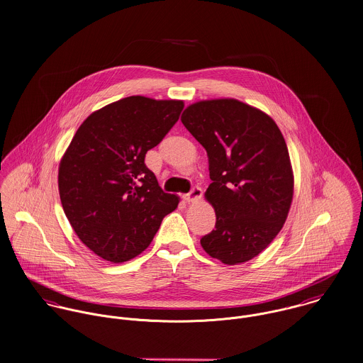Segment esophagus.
Segmentation results:
<instances>
[{"mask_svg":"<svg viewBox=\"0 0 363 363\" xmlns=\"http://www.w3.org/2000/svg\"><path fill=\"white\" fill-rule=\"evenodd\" d=\"M202 195H203V191H202V188H199V186H194L192 188V191L189 192V194H185L184 195V199L186 201V202H198V201H201V198H202Z\"/></svg>","mask_w":363,"mask_h":363,"instance_id":"obj_1","label":"esophagus"}]
</instances>
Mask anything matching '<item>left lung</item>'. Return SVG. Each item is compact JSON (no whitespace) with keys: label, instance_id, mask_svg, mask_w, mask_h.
<instances>
[{"label":"left lung","instance_id":"left-lung-1","mask_svg":"<svg viewBox=\"0 0 363 363\" xmlns=\"http://www.w3.org/2000/svg\"><path fill=\"white\" fill-rule=\"evenodd\" d=\"M181 121L209 160L205 198L216 225L201 244L225 265L247 262L288 218L294 178L286 142L269 115L234 98L195 102Z\"/></svg>","mask_w":363,"mask_h":363}]
</instances>
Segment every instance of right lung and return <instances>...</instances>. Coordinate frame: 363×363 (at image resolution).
Segmentation results:
<instances>
[{
    "mask_svg": "<svg viewBox=\"0 0 363 363\" xmlns=\"http://www.w3.org/2000/svg\"><path fill=\"white\" fill-rule=\"evenodd\" d=\"M184 102L133 95L92 112L59 165L63 211L78 238L105 261L142 254L179 198L165 194L145 152L179 119Z\"/></svg>",
    "mask_w": 363,
    "mask_h": 363,
    "instance_id": "add662e5",
    "label": "right lung"
}]
</instances>
